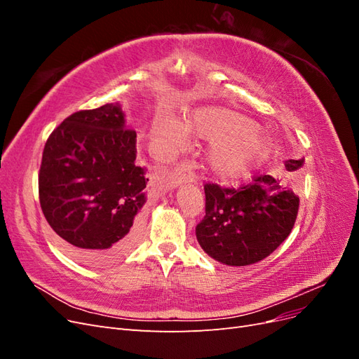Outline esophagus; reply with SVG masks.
<instances>
[{
    "instance_id": "esophagus-1",
    "label": "esophagus",
    "mask_w": 359,
    "mask_h": 359,
    "mask_svg": "<svg viewBox=\"0 0 359 359\" xmlns=\"http://www.w3.org/2000/svg\"><path fill=\"white\" fill-rule=\"evenodd\" d=\"M196 180V175H194V170L190 166V163L182 160L181 163H178L177 169L173 170V175H172V187H177L182 182H193Z\"/></svg>"
}]
</instances>
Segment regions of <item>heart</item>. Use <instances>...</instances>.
<instances>
[{"mask_svg":"<svg viewBox=\"0 0 359 359\" xmlns=\"http://www.w3.org/2000/svg\"><path fill=\"white\" fill-rule=\"evenodd\" d=\"M190 132L211 140L210 166L223 178L245 175L269 151L268 139L255 128L252 119L220 107H201L187 116L186 123L169 114H158L151 126V139L177 149L186 145Z\"/></svg>","mask_w":359,"mask_h":359,"instance_id":"heart-1","label":"heart"}]
</instances>
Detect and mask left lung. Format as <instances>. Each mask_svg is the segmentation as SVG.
<instances>
[{
	"label": "left lung",
	"instance_id": "obj_1",
	"mask_svg": "<svg viewBox=\"0 0 359 359\" xmlns=\"http://www.w3.org/2000/svg\"><path fill=\"white\" fill-rule=\"evenodd\" d=\"M304 158L286 160L290 175ZM205 215L196 226L201 247L229 266H245L269 256L289 236L297 220L299 198L278 178L255 175L240 187L206 182Z\"/></svg>",
	"mask_w": 359,
	"mask_h": 359
}]
</instances>
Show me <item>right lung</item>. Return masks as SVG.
I'll return each instance as SVG.
<instances>
[{"mask_svg": "<svg viewBox=\"0 0 359 359\" xmlns=\"http://www.w3.org/2000/svg\"><path fill=\"white\" fill-rule=\"evenodd\" d=\"M135 160L136 132L126 127L119 104L74 112L48 137L40 206L61 245L79 262L111 265L137 243L148 178Z\"/></svg>", "mask_w": 359, "mask_h": 359, "instance_id": "add662e5", "label": "right lung"}]
</instances>
